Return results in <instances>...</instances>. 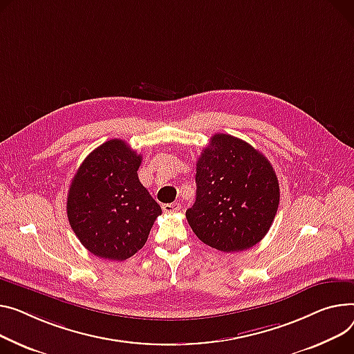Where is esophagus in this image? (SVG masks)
<instances>
[{"mask_svg": "<svg viewBox=\"0 0 354 354\" xmlns=\"http://www.w3.org/2000/svg\"><path fill=\"white\" fill-rule=\"evenodd\" d=\"M180 209V205L178 202H174V203H165L162 205V210L165 212V214H174V212H178Z\"/></svg>", "mask_w": 354, "mask_h": 354, "instance_id": "esophagus-1", "label": "esophagus"}]
</instances>
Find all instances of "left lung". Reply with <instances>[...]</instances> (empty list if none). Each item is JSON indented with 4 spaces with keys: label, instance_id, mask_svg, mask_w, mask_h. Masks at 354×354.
<instances>
[{
    "label": "left lung",
    "instance_id": "8db88e82",
    "mask_svg": "<svg viewBox=\"0 0 354 354\" xmlns=\"http://www.w3.org/2000/svg\"><path fill=\"white\" fill-rule=\"evenodd\" d=\"M195 179L196 201L186 219L203 243L229 253L265 238L280 192L263 153L239 138L215 133L196 162Z\"/></svg>",
    "mask_w": 354,
    "mask_h": 354
}]
</instances>
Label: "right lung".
Here are the masks:
<instances>
[{"label": "right lung", "instance_id": "add662e5", "mask_svg": "<svg viewBox=\"0 0 354 354\" xmlns=\"http://www.w3.org/2000/svg\"><path fill=\"white\" fill-rule=\"evenodd\" d=\"M140 162L125 140L111 139L85 158L71 182L68 221L92 254L125 261L148 241L162 209L139 182Z\"/></svg>", "mask_w": 354, "mask_h": 354}]
</instances>
